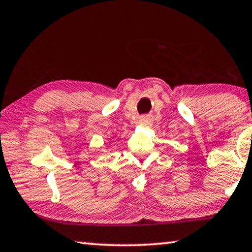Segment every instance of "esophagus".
<instances>
[{"mask_svg": "<svg viewBox=\"0 0 252 252\" xmlns=\"http://www.w3.org/2000/svg\"><path fill=\"white\" fill-rule=\"evenodd\" d=\"M151 122H152V119H151V116L150 115L142 116L141 119H139V123H141V125H143V126L151 125Z\"/></svg>", "mask_w": 252, "mask_h": 252, "instance_id": "34e87169", "label": "esophagus"}]
</instances>
